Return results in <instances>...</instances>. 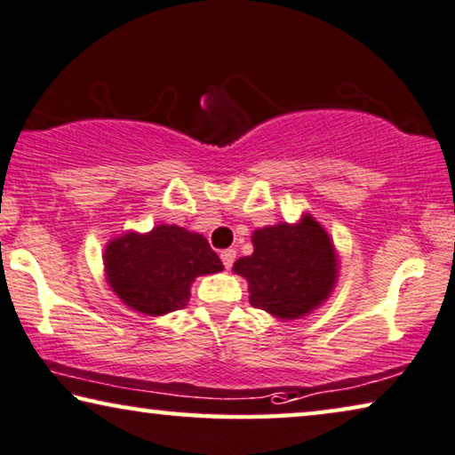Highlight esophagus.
Here are the masks:
<instances>
[{
    "label": "esophagus",
    "instance_id": "esophagus-1",
    "mask_svg": "<svg viewBox=\"0 0 455 455\" xmlns=\"http://www.w3.org/2000/svg\"><path fill=\"white\" fill-rule=\"evenodd\" d=\"M235 257H236V251H235V249H225V251H220V259H222V263H225V267H227V269H228L230 266H233Z\"/></svg>",
    "mask_w": 455,
    "mask_h": 455
}]
</instances>
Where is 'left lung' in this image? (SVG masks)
Wrapping results in <instances>:
<instances>
[{
    "label": "left lung",
    "instance_id": "8db88e82",
    "mask_svg": "<svg viewBox=\"0 0 455 455\" xmlns=\"http://www.w3.org/2000/svg\"><path fill=\"white\" fill-rule=\"evenodd\" d=\"M253 253L235 261V274L249 282L251 307L292 321L327 300L337 282V253L331 236L310 214L300 222L255 230Z\"/></svg>",
    "mask_w": 455,
    "mask_h": 455
}]
</instances>
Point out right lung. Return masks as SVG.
Listing matches in <instances>:
<instances>
[{
  "mask_svg": "<svg viewBox=\"0 0 455 455\" xmlns=\"http://www.w3.org/2000/svg\"><path fill=\"white\" fill-rule=\"evenodd\" d=\"M108 283L124 304L148 316L184 308L198 275L222 269L220 257L198 233L159 225L151 233H126L104 251Z\"/></svg>",
  "mask_w": 455,
  "mask_h": 455,
  "instance_id": "1",
  "label": "right lung"
}]
</instances>
